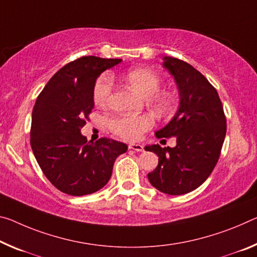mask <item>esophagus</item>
<instances>
[{
  "label": "esophagus",
  "instance_id": "1",
  "mask_svg": "<svg viewBox=\"0 0 257 257\" xmlns=\"http://www.w3.org/2000/svg\"><path fill=\"white\" fill-rule=\"evenodd\" d=\"M128 148L130 150H134V151H137V152H142V151H144V148L142 146L141 144H135V143H130L128 145Z\"/></svg>",
  "mask_w": 257,
  "mask_h": 257
}]
</instances>
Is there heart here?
Here are the masks:
<instances>
[{"instance_id": "heart-1", "label": "heart", "mask_w": 257, "mask_h": 257, "mask_svg": "<svg viewBox=\"0 0 257 257\" xmlns=\"http://www.w3.org/2000/svg\"><path fill=\"white\" fill-rule=\"evenodd\" d=\"M128 84L134 90L148 97L149 101L159 111H165L169 106L168 97L159 92L161 88V77L149 68L138 67L130 70L125 75ZM113 90V77L105 73L97 79L93 87V100L99 106H106ZM154 120L150 114L141 115H121L109 121V129L124 140L137 141L153 127Z\"/></svg>"}]
</instances>
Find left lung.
<instances>
[{
    "label": "left lung",
    "mask_w": 257,
    "mask_h": 257,
    "mask_svg": "<svg viewBox=\"0 0 257 257\" xmlns=\"http://www.w3.org/2000/svg\"><path fill=\"white\" fill-rule=\"evenodd\" d=\"M164 67L176 81L181 101L172 121L156 136H175L177 144L146 146L159 157L148 177L161 192L181 195L200 186L213 172L225 138L226 119L216 89L200 72L173 57H165Z\"/></svg>",
    "instance_id": "8db88e82"
}]
</instances>
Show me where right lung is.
<instances>
[{"mask_svg": "<svg viewBox=\"0 0 257 257\" xmlns=\"http://www.w3.org/2000/svg\"><path fill=\"white\" fill-rule=\"evenodd\" d=\"M121 59L84 56L68 63L49 80L36 98L31 125V146L51 184L80 197L107 184L113 165L128 146L108 138L88 142L81 128L93 108L97 77Z\"/></svg>", "mask_w": 257, "mask_h": 257, "instance_id": "add662e5", "label": "right lung"}]
</instances>
